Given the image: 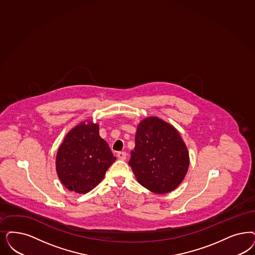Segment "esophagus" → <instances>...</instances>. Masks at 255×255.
I'll return each mask as SVG.
<instances>
[{
  "mask_svg": "<svg viewBox=\"0 0 255 255\" xmlns=\"http://www.w3.org/2000/svg\"><path fill=\"white\" fill-rule=\"evenodd\" d=\"M117 156L120 160H125L126 159V152L125 151H120V152H118Z\"/></svg>",
  "mask_w": 255,
  "mask_h": 255,
  "instance_id": "obj_1",
  "label": "esophagus"
}]
</instances>
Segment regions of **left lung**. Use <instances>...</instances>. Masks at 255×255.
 <instances>
[{"instance_id":"8db88e82","label":"left lung","mask_w":255,"mask_h":255,"mask_svg":"<svg viewBox=\"0 0 255 255\" xmlns=\"http://www.w3.org/2000/svg\"><path fill=\"white\" fill-rule=\"evenodd\" d=\"M129 166L142 186L153 193H168L187 173L189 153L172 125L149 117L137 126Z\"/></svg>"}]
</instances>
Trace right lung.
Masks as SVG:
<instances>
[{
    "instance_id": "add662e5",
    "label": "right lung",
    "mask_w": 255,
    "mask_h": 255,
    "mask_svg": "<svg viewBox=\"0 0 255 255\" xmlns=\"http://www.w3.org/2000/svg\"><path fill=\"white\" fill-rule=\"evenodd\" d=\"M116 157L92 121L80 123L67 133L57 150L55 167L63 185L86 194L99 185Z\"/></svg>"
}]
</instances>
